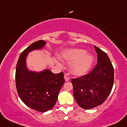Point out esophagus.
Returning a JSON list of instances; mask_svg holds the SVG:
<instances>
[{"mask_svg": "<svg viewBox=\"0 0 127 127\" xmlns=\"http://www.w3.org/2000/svg\"><path fill=\"white\" fill-rule=\"evenodd\" d=\"M64 80L65 81L67 82V81H69V80H70V79H69V78L68 77V75L67 74H64Z\"/></svg>", "mask_w": 127, "mask_h": 127, "instance_id": "esophagus-1", "label": "esophagus"}]
</instances>
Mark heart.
Returning <instances> with one entry per match:
<instances>
[{"label": "heart", "mask_w": 127, "mask_h": 127, "mask_svg": "<svg viewBox=\"0 0 127 127\" xmlns=\"http://www.w3.org/2000/svg\"><path fill=\"white\" fill-rule=\"evenodd\" d=\"M59 57L62 61L70 63L69 71L76 76H82L86 74L91 68L94 60L93 55L81 49L65 50L60 53ZM55 63L59 66V63L57 61Z\"/></svg>", "instance_id": "1"}]
</instances>
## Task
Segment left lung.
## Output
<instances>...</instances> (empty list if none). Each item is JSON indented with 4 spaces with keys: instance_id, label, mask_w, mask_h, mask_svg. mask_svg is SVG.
Wrapping results in <instances>:
<instances>
[{
    "instance_id": "8db88e82",
    "label": "left lung",
    "mask_w": 127,
    "mask_h": 127,
    "mask_svg": "<svg viewBox=\"0 0 127 127\" xmlns=\"http://www.w3.org/2000/svg\"><path fill=\"white\" fill-rule=\"evenodd\" d=\"M97 64L89 74L72 79L74 96L82 108L90 109L106 100L114 83V69L108 56L97 47Z\"/></svg>"
}]
</instances>
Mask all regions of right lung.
Masks as SVG:
<instances>
[{"label": "right lung", "mask_w": 127, "mask_h": 127, "mask_svg": "<svg viewBox=\"0 0 127 127\" xmlns=\"http://www.w3.org/2000/svg\"><path fill=\"white\" fill-rule=\"evenodd\" d=\"M46 42L39 40L33 42L21 53L16 69V85L19 96L27 106L40 112L51 109L64 82L63 73L53 74L49 69L36 72L27 66L30 52L42 50Z\"/></svg>", "instance_id": "right-lung-1"}]
</instances>
